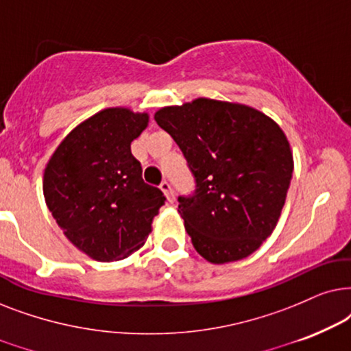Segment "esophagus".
<instances>
[{
    "instance_id": "34e87169",
    "label": "esophagus",
    "mask_w": 351,
    "mask_h": 351,
    "mask_svg": "<svg viewBox=\"0 0 351 351\" xmlns=\"http://www.w3.org/2000/svg\"><path fill=\"white\" fill-rule=\"evenodd\" d=\"M160 189L163 191V194H165V197H167L168 202H170V204L175 202V193H173L171 186H170V183H168V181H162Z\"/></svg>"
}]
</instances>
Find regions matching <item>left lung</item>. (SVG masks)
<instances>
[{
	"label": "left lung",
	"instance_id": "left-lung-1",
	"mask_svg": "<svg viewBox=\"0 0 351 351\" xmlns=\"http://www.w3.org/2000/svg\"><path fill=\"white\" fill-rule=\"evenodd\" d=\"M154 119L195 178V193L178 197L194 249L215 265L258 250L276 228L293 171L281 127L254 107L208 97L162 107Z\"/></svg>",
	"mask_w": 351,
	"mask_h": 351
}]
</instances>
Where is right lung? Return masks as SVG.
Masks as SVG:
<instances>
[{"instance_id":"obj_1","label":"right lung","mask_w":351,"mask_h":351,"mask_svg":"<svg viewBox=\"0 0 351 351\" xmlns=\"http://www.w3.org/2000/svg\"><path fill=\"white\" fill-rule=\"evenodd\" d=\"M147 125V112L109 107L77 125L46 163V205L93 260L117 261L141 249L165 204L162 191L143 181L130 149Z\"/></svg>"}]
</instances>
